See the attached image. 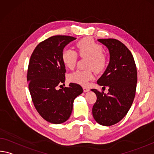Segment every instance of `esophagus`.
<instances>
[{
  "mask_svg": "<svg viewBox=\"0 0 154 154\" xmlns=\"http://www.w3.org/2000/svg\"><path fill=\"white\" fill-rule=\"evenodd\" d=\"M83 90H84V92H88V91H89V90H90V88H88V87L84 86V87H83Z\"/></svg>",
  "mask_w": 154,
  "mask_h": 154,
  "instance_id": "esophagus-1",
  "label": "esophagus"
}]
</instances>
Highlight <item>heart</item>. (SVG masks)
Masks as SVG:
<instances>
[{"label":"heart","instance_id":"b5f03b06","mask_svg":"<svg viewBox=\"0 0 154 154\" xmlns=\"http://www.w3.org/2000/svg\"><path fill=\"white\" fill-rule=\"evenodd\" d=\"M77 52L70 48L64 49L62 52V60L64 66L69 69H72L76 65L78 55L81 57L88 58L87 64L88 70H77L69 75L68 79L71 82L86 86L94 78L92 68L97 72H101L108 64V58L103 53V46L95 42L91 38L82 39L76 44Z\"/></svg>","mask_w":154,"mask_h":154}]
</instances>
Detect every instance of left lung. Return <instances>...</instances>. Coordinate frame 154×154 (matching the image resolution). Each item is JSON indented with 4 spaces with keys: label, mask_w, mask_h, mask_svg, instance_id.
Returning a JSON list of instances; mask_svg holds the SVG:
<instances>
[{
    "label": "left lung",
    "mask_w": 154,
    "mask_h": 154,
    "mask_svg": "<svg viewBox=\"0 0 154 154\" xmlns=\"http://www.w3.org/2000/svg\"><path fill=\"white\" fill-rule=\"evenodd\" d=\"M109 52V63L97 81L108 93L92 89L97 95L92 107V115L97 123L104 126L114 125L123 119L130 109L135 97L137 70L130 51L116 39H99Z\"/></svg>",
    "instance_id": "left-lung-1"
}]
</instances>
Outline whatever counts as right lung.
<instances>
[{
	"instance_id": "right-lung-1",
	"label": "right lung",
	"mask_w": 154,
	"mask_h": 154,
	"mask_svg": "<svg viewBox=\"0 0 154 154\" xmlns=\"http://www.w3.org/2000/svg\"><path fill=\"white\" fill-rule=\"evenodd\" d=\"M68 35H54L38 44L31 55L27 81L31 99L36 110L46 121L60 124L72 113L73 101L83 92L77 84L57 90L65 82V66L62 60L63 49L75 40Z\"/></svg>"
}]
</instances>
